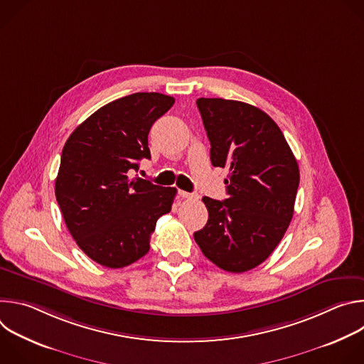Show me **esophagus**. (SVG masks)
Returning <instances> with one entry per match:
<instances>
[{"label":"esophagus","instance_id":"esophagus-1","mask_svg":"<svg viewBox=\"0 0 364 364\" xmlns=\"http://www.w3.org/2000/svg\"><path fill=\"white\" fill-rule=\"evenodd\" d=\"M178 196L183 197V198H188V200H197V198H198L197 194H194V193H187V191H183V190L178 191Z\"/></svg>","mask_w":364,"mask_h":364}]
</instances>
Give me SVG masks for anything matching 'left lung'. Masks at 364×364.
<instances>
[{
    "label": "left lung",
    "mask_w": 364,
    "mask_h": 364,
    "mask_svg": "<svg viewBox=\"0 0 364 364\" xmlns=\"http://www.w3.org/2000/svg\"><path fill=\"white\" fill-rule=\"evenodd\" d=\"M215 167H228V198L203 197L209 212L194 233L203 255L228 272L261 265L284 237L294 215L299 170L274 119L256 107L198 97Z\"/></svg>",
    "instance_id": "left-lung-1"
}]
</instances>
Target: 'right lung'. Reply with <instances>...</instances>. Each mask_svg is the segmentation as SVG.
Listing matches in <instances>:
<instances>
[{"instance_id":"add662e5","label":"right lung","mask_w":364,"mask_h":364,"mask_svg":"<svg viewBox=\"0 0 364 364\" xmlns=\"http://www.w3.org/2000/svg\"><path fill=\"white\" fill-rule=\"evenodd\" d=\"M173 105L174 97L157 92L124 96L83 121L63 146L56 200L77 246L102 267L136 262L159 218L171 212L174 187L128 173L151 159L149 129Z\"/></svg>"}]
</instances>
